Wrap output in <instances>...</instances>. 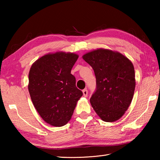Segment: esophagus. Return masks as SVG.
Wrapping results in <instances>:
<instances>
[{
  "label": "esophagus",
  "instance_id": "esophagus-1",
  "mask_svg": "<svg viewBox=\"0 0 160 160\" xmlns=\"http://www.w3.org/2000/svg\"><path fill=\"white\" fill-rule=\"evenodd\" d=\"M82 93H83V96L84 97H87L88 96V90L87 89H84L82 90Z\"/></svg>",
  "mask_w": 160,
  "mask_h": 160
}]
</instances>
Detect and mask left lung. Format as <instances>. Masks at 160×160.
Returning a JSON list of instances; mask_svg holds the SVG:
<instances>
[{
  "mask_svg": "<svg viewBox=\"0 0 160 160\" xmlns=\"http://www.w3.org/2000/svg\"><path fill=\"white\" fill-rule=\"evenodd\" d=\"M82 58L93 68L96 78L91 106L103 121L119 120L133 97L135 79L132 62L120 53L104 49L84 54Z\"/></svg>",
  "mask_w": 160,
  "mask_h": 160,
  "instance_id": "obj_1",
  "label": "left lung"
}]
</instances>
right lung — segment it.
I'll list each match as a JSON object with an SVG mask.
<instances>
[{
  "label": "right lung",
  "instance_id": "add662e5",
  "mask_svg": "<svg viewBox=\"0 0 160 160\" xmlns=\"http://www.w3.org/2000/svg\"><path fill=\"white\" fill-rule=\"evenodd\" d=\"M78 56L56 52L40 58L29 73L28 89L33 106L43 120L53 127L65 125L82 92L71 73Z\"/></svg>",
  "mask_w": 160,
  "mask_h": 160
}]
</instances>
